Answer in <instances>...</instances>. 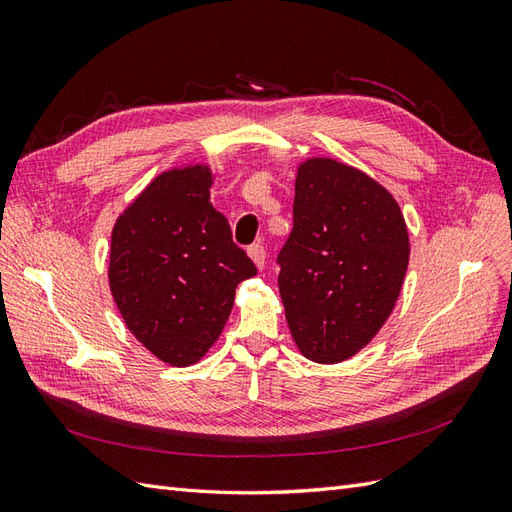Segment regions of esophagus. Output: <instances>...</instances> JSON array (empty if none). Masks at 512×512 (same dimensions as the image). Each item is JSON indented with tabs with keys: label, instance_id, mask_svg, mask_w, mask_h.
I'll use <instances>...</instances> for the list:
<instances>
[{
	"label": "esophagus",
	"instance_id": "1",
	"mask_svg": "<svg viewBox=\"0 0 512 512\" xmlns=\"http://www.w3.org/2000/svg\"><path fill=\"white\" fill-rule=\"evenodd\" d=\"M247 256L252 258V262L256 265V269H265V260H267V252H265V247L262 245H250L247 247Z\"/></svg>",
	"mask_w": 512,
	"mask_h": 512
}]
</instances>
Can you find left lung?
I'll return each mask as SVG.
<instances>
[{"label": "left lung", "instance_id": "1", "mask_svg": "<svg viewBox=\"0 0 512 512\" xmlns=\"http://www.w3.org/2000/svg\"><path fill=\"white\" fill-rule=\"evenodd\" d=\"M292 215L277 258L292 339L309 361L342 363L397 303L410 260L404 213L363 170L318 156L297 166Z\"/></svg>", "mask_w": 512, "mask_h": 512}]
</instances>
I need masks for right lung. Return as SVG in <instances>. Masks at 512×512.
<instances>
[{"instance_id": "add662e5", "label": "right lung", "mask_w": 512, "mask_h": 512, "mask_svg": "<svg viewBox=\"0 0 512 512\" xmlns=\"http://www.w3.org/2000/svg\"><path fill=\"white\" fill-rule=\"evenodd\" d=\"M207 162L168 168L119 213L108 286L130 333L173 367L198 363L218 342L237 286L256 275L211 205Z\"/></svg>"}]
</instances>
